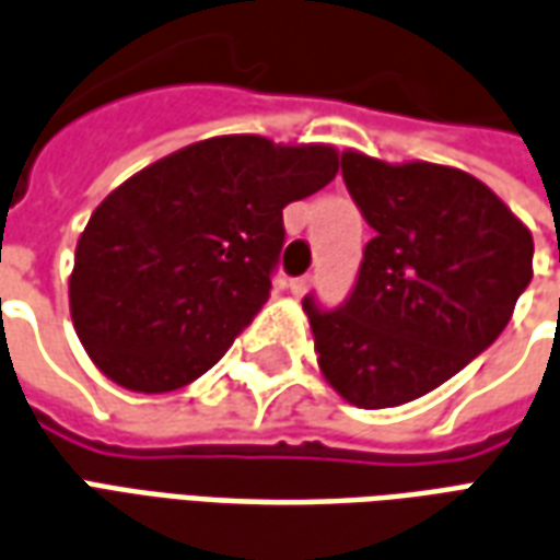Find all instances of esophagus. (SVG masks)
Returning a JSON list of instances; mask_svg holds the SVG:
<instances>
[{
    "label": "esophagus",
    "mask_w": 560,
    "mask_h": 560,
    "mask_svg": "<svg viewBox=\"0 0 560 560\" xmlns=\"http://www.w3.org/2000/svg\"><path fill=\"white\" fill-rule=\"evenodd\" d=\"M312 276H300V279H293L291 281V293L293 296H305L308 293V288H312Z\"/></svg>",
    "instance_id": "34e87169"
}]
</instances>
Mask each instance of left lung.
<instances>
[{
  "label": "left lung",
  "instance_id": "left-lung-1",
  "mask_svg": "<svg viewBox=\"0 0 560 560\" xmlns=\"http://www.w3.org/2000/svg\"><path fill=\"white\" fill-rule=\"evenodd\" d=\"M341 176L375 240L351 296L303 308L327 384L357 408H396L441 387L492 345L528 288L534 240L477 176L341 152Z\"/></svg>",
  "mask_w": 560,
  "mask_h": 560
}]
</instances>
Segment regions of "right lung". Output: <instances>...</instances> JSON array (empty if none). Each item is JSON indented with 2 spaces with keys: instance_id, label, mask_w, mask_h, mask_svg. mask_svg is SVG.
<instances>
[{
  "instance_id": "right-lung-1",
  "label": "right lung",
  "mask_w": 560,
  "mask_h": 560,
  "mask_svg": "<svg viewBox=\"0 0 560 560\" xmlns=\"http://www.w3.org/2000/svg\"><path fill=\"white\" fill-rule=\"evenodd\" d=\"M339 173L327 143L224 135L114 188L80 233L71 320L92 363L135 393H171L219 363L269 300L281 209Z\"/></svg>"
}]
</instances>
